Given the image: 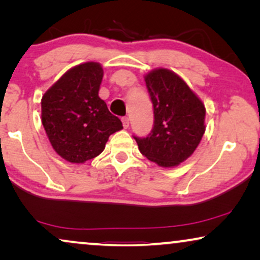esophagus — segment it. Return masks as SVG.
Returning a JSON list of instances; mask_svg holds the SVG:
<instances>
[{
  "mask_svg": "<svg viewBox=\"0 0 260 260\" xmlns=\"http://www.w3.org/2000/svg\"><path fill=\"white\" fill-rule=\"evenodd\" d=\"M122 123H123L124 129H127V127H129L130 122H129V118H127V117H124V118H122Z\"/></svg>",
  "mask_w": 260,
  "mask_h": 260,
  "instance_id": "esophagus-1",
  "label": "esophagus"
}]
</instances>
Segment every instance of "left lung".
I'll list each match as a JSON object with an SVG mask.
<instances>
[{
  "mask_svg": "<svg viewBox=\"0 0 260 260\" xmlns=\"http://www.w3.org/2000/svg\"><path fill=\"white\" fill-rule=\"evenodd\" d=\"M154 105V127L145 138L135 137L148 159L163 168L179 166L193 155L204 136L205 104L180 76L155 69L144 76Z\"/></svg>",
  "mask_w": 260,
  "mask_h": 260,
  "instance_id": "1",
  "label": "left lung"
}]
</instances>
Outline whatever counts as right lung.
Returning a JSON list of instances; mask_svg holds the SVG:
<instances>
[{
    "label": "right lung",
    "mask_w": 260,
    "mask_h": 260,
    "mask_svg": "<svg viewBox=\"0 0 260 260\" xmlns=\"http://www.w3.org/2000/svg\"><path fill=\"white\" fill-rule=\"evenodd\" d=\"M104 71L99 62L72 67L41 99V122L56 154L84 163L105 149L110 135L123 129L118 117L99 98Z\"/></svg>",
    "instance_id": "obj_1"
}]
</instances>
